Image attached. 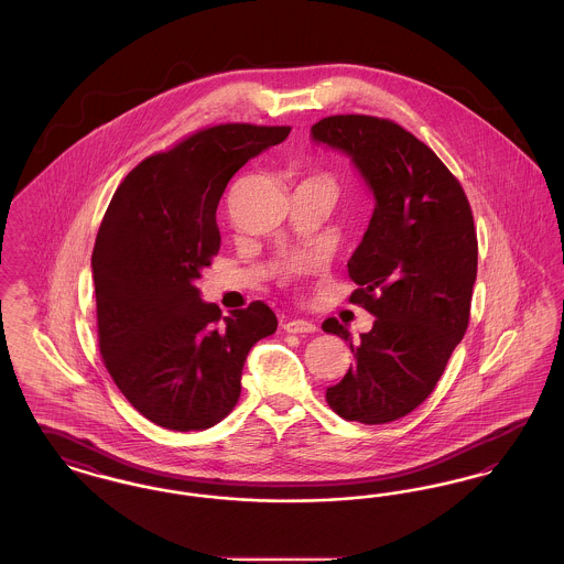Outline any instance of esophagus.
<instances>
[{
	"mask_svg": "<svg viewBox=\"0 0 564 564\" xmlns=\"http://www.w3.org/2000/svg\"><path fill=\"white\" fill-rule=\"evenodd\" d=\"M283 329L290 334H313V332H317V325L304 322V319H290V322L283 323Z\"/></svg>",
	"mask_w": 564,
	"mask_h": 564,
	"instance_id": "34e87169",
	"label": "esophagus"
}]
</instances>
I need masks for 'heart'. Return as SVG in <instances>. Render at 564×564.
Segmentation results:
<instances>
[{
  "instance_id": "1",
  "label": "heart",
  "mask_w": 564,
  "mask_h": 564,
  "mask_svg": "<svg viewBox=\"0 0 564 564\" xmlns=\"http://www.w3.org/2000/svg\"><path fill=\"white\" fill-rule=\"evenodd\" d=\"M311 182H315V184H327V186H334V180L329 177V175H317V177H313ZM322 256L319 253H308V256H304V258H300V260H295L294 264L290 267V272L292 274H302V272H311V270H317L322 267Z\"/></svg>"
}]
</instances>
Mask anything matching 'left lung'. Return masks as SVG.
Listing matches in <instances>:
<instances>
[{
    "mask_svg": "<svg viewBox=\"0 0 564 564\" xmlns=\"http://www.w3.org/2000/svg\"><path fill=\"white\" fill-rule=\"evenodd\" d=\"M313 139L343 150L375 192V215L349 260V302L376 317L359 343L334 317L323 332L350 345L355 364L325 391L329 408L382 425L425 402L467 332L478 237L465 192L435 152L398 122L327 116Z\"/></svg>",
    "mask_w": 564,
    "mask_h": 564,
    "instance_id": "8db88e82",
    "label": "left lung"
}]
</instances>
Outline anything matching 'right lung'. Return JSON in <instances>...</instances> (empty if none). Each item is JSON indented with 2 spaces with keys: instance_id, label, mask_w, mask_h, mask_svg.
<instances>
[{
  "instance_id": "add662e5",
  "label": "right lung",
  "mask_w": 564,
  "mask_h": 564,
  "mask_svg": "<svg viewBox=\"0 0 564 564\" xmlns=\"http://www.w3.org/2000/svg\"><path fill=\"white\" fill-rule=\"evenodd\" d=\"M290 127L217 124L139 162L113 192L93 249L99 349L122 395L164 430L200 431L241 398L251 347L274 334L262 300L224 317L194 285L219 251L230 177Z\"/></svg>"
}]
</instances>
